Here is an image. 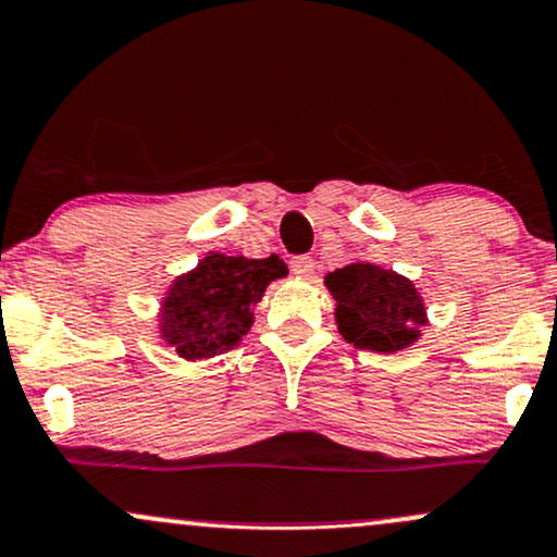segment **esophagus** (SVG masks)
Returning a JSON list of instances; mask_svg holds the SVG:
<instances>
[{
  "mask_svg": "<svg viewBox=\"0 0 557 557\" xmlns=\"http://www.w3.org/2000/svg\"><path fill=\"white\" fill-rule=\"evenodd\" d=\"M290 269L298 274V277H311V274H314V259H311V256H307V253L293 256Z\"/></svg>",
  "mask_w": 557,
  "mask_h": 557,
  "instance_id": "34e87169",
  "label": "esophagus"
}]
</instances>
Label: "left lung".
I'll list each match as a JSON object with an SVG mask.
<instances>
[{"label": "left lung", "instance_id": "1", "mask_svg": "<svg viewBox=\"0 0 557 557\" xmlns=\"http://www.w3.org/2000/svg\"><path fill=\"white\" fill-rule=\"evenodd\" d=\"M327 288L338 301L341 335L357 348L399 351L414 344L425 325V307L405 277L372 264H348L327 274Z\"/></svg>", "mask_w": 557, "mask_h": 557}]
</instances>
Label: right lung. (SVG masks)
<instances>
[{
  "label": "right lung",
  "mask_w": 557,
  "mask_h": 557,
  "mask_svg": "<svg viewBox=\"0 0 557 557\" xmlns=\"http://www.w3.org/2000/svg\"><path fill=\"white\" fill-rule=\"evenodd\" d=\"M288 269L277 256H209L171 288L163 304V338L185 359H209L230 351L248 333L253 304Z\"/></svg>",
  "instance_id": "obj_1"
}]
</instances>
